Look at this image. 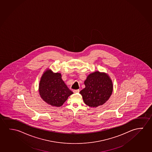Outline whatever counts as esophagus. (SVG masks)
<instances>
[{"instance_id": "34e87169", "label": "esophagus", "mask_w": 152, "mask_h": 152, "mask_svg": "<svg viewBox=\"0 0 152 152\" xmlns=\"http://www.w3.org/2000/svg\"><path fill=\"white\" fill-rule=\"evenodd\" d=\"M73 92H74V93H78L80 92V90H79V89H77V90H74V91H73Z\"/></svg>"}]
</instances>
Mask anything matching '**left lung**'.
I'll list each match as a JSON object with an SVG mask.
<instances>
[{"label":"left lung","instance_id":"8db88e82","mask_svg":"<svg viewBox=\"0 0 152 152\" xmlns=\"http://www.w3.org/2000/svg\"><path fill=\"white\" fill-rule=\"evenodd\" d=\"M85 87L80 91L85 104L91 107L103 105L109 99L113 91L112 80L108 74L96 71L84 81Z\"/></svg>","mask_w":152,"mask_h":152}]
</instances>
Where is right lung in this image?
<instances>
[{"label": "right lung", "instance_id": "obj_1", "mask_svg": "<svg viewBox=\"0 0 152 152\" xmlns=\"http://www.w3.org/2000/svg\"><path fill=\"white\" fill-rule=\"evenodd\" d=\"M42 100L54 107H61L73 94L61 78L60 72L47 68L40 78L39 88Z\"/></svg>", "mask_w": 152, "mask_h": 152}]
</instances>
